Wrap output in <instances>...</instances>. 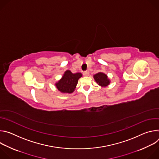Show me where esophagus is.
Instances as JSON below:
<instances>
[{"mask_svg":"<svg viewBox=\"0 0 159 159\" xmlns=\"http://www.w3.org/2000/svg\"><path fill=\"white\" fill-rule=\"evenodd\" d=\"M84 76L87 77L89 75V72L88 71H85V72H84Z\"/></svg>","mask_w":159,"mask_h":159,"instance_id":"obj_1","label":"esophagus"}]
</instances>
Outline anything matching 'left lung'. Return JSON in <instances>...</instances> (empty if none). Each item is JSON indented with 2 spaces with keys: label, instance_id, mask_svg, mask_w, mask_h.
<instances>
[{
  "label": "left lung",
  "instance_id": "obj_1",
  "mask_svg": "<svg viewBox=\"0 0 159 159\" xmlns=\"http://www.w3.org/2000/svg\"><path fill=\"white\" fill-rule=\"evenodd\" d=\"M93 77L96 83L102 87H106L110 84V79L108 78L107 75L103 72H99L94 75Z\"/></svg>",
  "mask_w": 159,
  "mask_h": 159
}]
</instances>
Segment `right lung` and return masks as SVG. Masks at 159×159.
<instances>
[{
	"instance_id": "right-lung-1",
	"label": "right lung",
	"mask_w": 159,
	"mask_h": 159,
	"mask_svg": "<svg viewBox=\"0 0 159 159\" xmlns=\"http://www.w3.org/2000/svg\"><path fill=\"white\" fill-rule=\"evenodd\" d=\"M82 77L80 72L73 74L70 70H66L61 78L55 83L58 90L63 94L72 93L77 85L79 79Z\"/></svg>"
}]
</instances>
